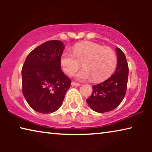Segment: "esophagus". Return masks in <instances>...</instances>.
<instances>
[{
	"label": "esophagus",
	"mask_w": 152,
	"mask_h": 152,
	"mask_svg": "<svg viewBox=\"0 0 152 152\" xmlns=\"http://www.w3.org/2000/svg\"><path fill=\"white\" fill-rule=\"evenodd\" d=\"M71 85H72V86H80V84H79V83H77V82H72Z\"/></svg>",
	"instance_id": "34e87169"
}]
</instances>
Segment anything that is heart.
Instances as JSON below:
<instances>
[{"label":"heart","instance_id":"heart-1","mask_svg":"<svg viewBox=\"0 0 152 152\" xmlns=\"http://www.w3.org/2000/svg\"><path fill=\"white\" fill-rule=\"evenodd\" d=\"M62 69L68 76H72L81 68L82 71L77 75L80 80L93 78L94 82H103L111 76L117 65V57L113 50L103 47L92 41L77 43L72 53L64 51L60 57Z\"/></svg>","mask_w":152,"mask_h":152}]
</instances>
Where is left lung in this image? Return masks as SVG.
Masks as SVG:
<instances>
[{"label": "left lung", "instance_id": "8db88e82", "mask_svg": "<svg viewBox=\"0 0 152 152\" xmlns=\"http://www.w3.org/2000/svg\"><path fill=\"white\" fill-rule=\"evenodd\" d=\"M118 64L116 70L105 82L93 86L92 94L86 99L91 109L97 113L111 111L121 103L125 96L129 67L125 55L119 48H116Z\"/></svg>", "mask_w": 152, "mask_h": 152}]
</instances>
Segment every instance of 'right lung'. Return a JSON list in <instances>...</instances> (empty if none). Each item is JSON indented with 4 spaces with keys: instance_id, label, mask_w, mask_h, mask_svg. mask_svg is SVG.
I'll list each match as a JSON object with an SVG mask.
<instances>
[{
    "instance_id": "1",
    "label": "right lung",
    "mask_w": 152,
    "mask_h": 152,
    "mask_svg": "<svg viewBox=\"0 0 152 152\" xmlns=\"http://www.w3.org/2000/svg\"><path fill=\"white\" fill-rule=\"evenodd\" d=\"M65 45L52 40L31 52L23 66L22 90L27 102L41 113L59 109L71 80L61 69L60 57Z\"/></svg>"
}]
</instances>
